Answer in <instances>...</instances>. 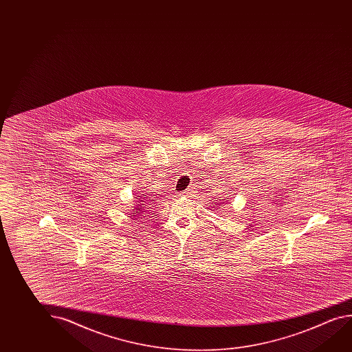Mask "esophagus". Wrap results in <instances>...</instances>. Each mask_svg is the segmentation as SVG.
I'll list each match as a JSON object with an SVG mask.
<instances>
[{"instance_id":"obj_1","label":"esophagus","mask_w":352,"mask_h":352,"mask_svg":"<svg viewBox=\"0 0 352 352\" xmlns=\"http://www.w3.org/2000/svg\"><path fill=\"white\" fill-rule=\"evenodd\" d=\"M182 194H183V195H184V196H190L191 195L190 191H184V192H182Z\"/></svg>"}]
</instances>
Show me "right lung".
Listing matches in <instances>:
<instances>
[{"label": "right lung", "mask_w": 352, "mask_h": 352, "mask_svg": "<svg viewBox=\"0 0 352 352\" xmlns=\"http://www.w3.org/2000/svg\"><path fill=\"white\" fill-rule=\"evenodd\" d=\"M140 201L144 202V200H140ZM138 210H139V211H140V208H138ZM133 213H138V212H136V211H135V212H133Z\"/></svg>", "instance_id": "right-lung-1"}]
</instances>
